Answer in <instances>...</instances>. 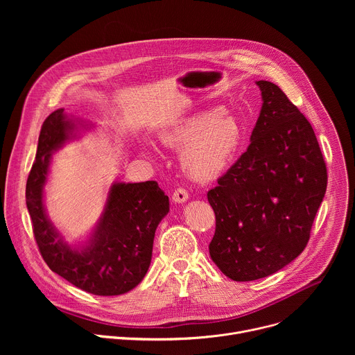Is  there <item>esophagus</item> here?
I'll use <instances>...</instances> for the list:
<instances>
[{
    "label": "esophagus",
    "instance_id": "34e87169",
    "mask_svg": "<svg viewBox=\"0 0 355 355\" xmlns=\"http://www.w3.org/2000/svg\"><path fill=\"white\" fill-rule=\"evenodd\" d=\"M173 200L175 204H184V202L188 200V192L184 188H177L173 193Z\"/></svg>",
    "mask_w": 355,
    "mask_h": 355
}]
</instances>
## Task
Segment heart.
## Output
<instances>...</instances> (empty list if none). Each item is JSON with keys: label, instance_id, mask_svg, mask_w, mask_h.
I'll use <instances>...</instances> for the list:
<instances>
[{"label": "heart", "instance_id": "heart-1", "mask_svg": "<svg viewBox=\"0 0 355 355\" xmlns=\"http://www.w3.org/2000/svg\"><path fill=\"white\" fill-rule=\"evenodd\" d=\"M163 144L181 148V166L195 180L209 181L233 162L243 141L236 115L218 108L198 112L160 130Z\"/></svg>", "mask_w": 355, "mask_h": 355}]
</instances>
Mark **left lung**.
I'll return each instance as SVG.
<instances>
[{
    "label": "left lung",
    "instance_id": "obj_1",
    "mask_svg": "<svg viewBox=\"0 0 355 355\" xmlns=\"http://www.w3.org/2000/svg\"><path fill=\"white\" fill-rule=\"evenodd\" d=\"M263 105L245 153L208 192L216 216L209 254L233 281H254L306 247L327 171L309 121L282 89L256 81Z\"/></svg>",
    "mask_w": 355,
    "mask_h": 355
}]
</instances>
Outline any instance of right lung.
<instances>
[{
    "instance_id": "add662e5",
    "label": "right lung",
    "mask_w": 355,
    "mask_h": 355,
    "mask_svg": "<svg viewBox=\"0 0 355 355\" xmlns=\"http://www.w3.org/2000/svg\"><path fill=\"white\" fill-rule=\"evenodd\" d=\"M91 129L94 123L70 116L63 108L46 118L26 181V207L49 268L85 292L114 296L132 291L144 278L156 229L170 212V200L156 181L114 182L89 236L67 243L46 212L44 185L55 151Z\"/></svg>"
}]
</instances>
